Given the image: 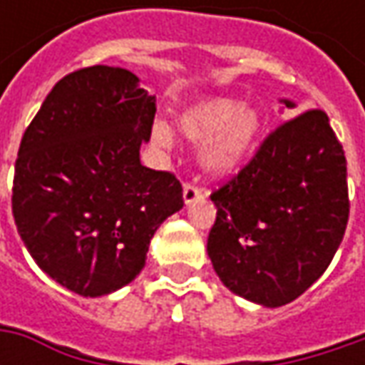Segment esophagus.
<instances>
[{
	"instance_id": "obj_1",
	"label": "esophagus",
	"mask_w": 365,
	"mask_h": 365,
	"mask_svg": "<svg viewBox=\"0 0 365 365\" xmlns=\"http://www.w3.org/2000/svg\"><path fill=\"white\" fill-rule=\"evenodd\" d=\"M182 199H185V205H192L197 203V201H201V199H205V195L199 187H195V185H185Z\"/></svg>"
}]
</instances>
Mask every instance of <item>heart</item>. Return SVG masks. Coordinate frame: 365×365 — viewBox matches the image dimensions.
Returning <instances> with one entry per match:
<instances>
[{
    "mask_svg": "<svg viewBox=\"0 0 365 365\" xmlns=\"http://www.w3.org/2000/svg\"><path fill=\"white\" fill-rule=\"evenodd\" d=\"M176 128L189 142H203L199 162L211 176L235 175L254 154L264 130L256 106L230 97H211L187 106L176 115ZM152 142L162 150L175 146V132L166 121H154Z\"/></svg>",
    "mask_w": 365,
    "mask_h": 365,
    "instance_id": "b5f03b06",
    "label": "heart"
}]
</instances>
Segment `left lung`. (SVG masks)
<instances>
[{"label": "left lung", "instance_id": "1", "mask_svg": "<svg viewBox=\"0 0 365 365\" xmlns=\"http://www.w3.org/2000/svg\"><path fill=\"white\" fill-rule=\"evenodd\" d=\"M280 106L297 109L290 99ZM211 201L207 254L219 280L268 309L299 299L327 270L349 217L344 148L327 113L282 123Z\"/></svg>", "mask_w": 365, "mask_h": 365}]
</instances>
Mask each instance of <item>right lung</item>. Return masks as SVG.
I'll return each mask as SVG.
<instances>
[{"mask_svg": "<svg viewBox=\"0 0 365 365\" xmlns=\"http://www.w3.org/2000/svg\"><path fill=\"white\" fill-rule=\"evenodd\" d=\"M154 113L156 95L132 71L97 64L61 78L21 138L18 233L42 272L81 297L130 284L185 205L175 176L140 162Z\"/></svg>", "mask_w": 365, "mask_h": 365, "instance_id": "1", "label": "right lung"}]
</instances>
